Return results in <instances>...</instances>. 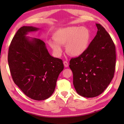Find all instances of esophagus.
<instances>
[{"label":"esophagus","instance_id":"34e87169","mask_svg":"<svg viewBox=\"0 0 124 124\" xmlns=\"http://www.w3.org/2000/svg\"><path fill=\"white\" fill-rule=\"evenodd\" d=\"M63 64L65 67H68V63L67 61H64L63 62Z\"/></svg>","mask_w":124,"mask_h":124}]
</instances>
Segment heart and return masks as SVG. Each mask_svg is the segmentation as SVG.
<instances>
[{"instance_id":"1","label":"heart","mask_w":124,"mask_h":124,"mask_svg":"<svg viewBox=\"0 0 124 124\" xmlns=\"http://www.w3.org/2000/svg\"><path fill=\"white\" fill-rule=\"evenodd\" d=\"M49 44L56 56H60L62 49L60 45H66V51L73 56H79L89 47L91 40L90 31L85 27H68L57 29L54 33Z\"/></svg>"}]
</instances>
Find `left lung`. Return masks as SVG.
Wrapping results in <instances>:
<instances>
[{"mask_svg":"<svg viewBox=\"0 0 124 124\" xmlns=\"http://www.w3.org/2000/svg\"><path fill=\"white\" fill-rule=\"evenodd\" d=\"M97 34L84 53L70 62L73 85L83 97L101 95L114 77L116 52L114 42L103 27L96 23Z\"/></svg>","mask_w":124,"mask_h":124,"instance_id":"left-lung-1","label":"left lung"}]
</instances>
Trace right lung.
Listing matches in <instances>:
<instances>
[{
  "label": "right lung",
  "mask_w": 124,
  "mask_h": 124,
  "mask_svg": "<svg viewBox=\"0 0 124 124\" xmlns=\"http://www.w3.org/2000/svg\"><path fill=\"white\" fill-rule=\"evenodd\" d=\"M38 29L32 26L21 27L10 44L8 60L15 84L28 97L41 101L54 93L64 66L61 59L50 55L43 40L26 36Z\"/></svg>",
  "instance_id": "add662e5"
}]
</instances>
